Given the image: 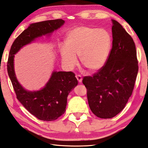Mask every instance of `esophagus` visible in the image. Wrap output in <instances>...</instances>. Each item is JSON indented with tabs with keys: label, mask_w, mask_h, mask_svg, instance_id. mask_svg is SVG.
Listing matches in <instances>:
<instances>
[{
	"label": "esophagus",
	"mask_w": 148,
	"mask_h": 148,
	"mask_svg": "<svg viewBox=\"0 0 148 148\" xmlns=\"http://www.w3.org/2000/svg\"><path fill=\"white\" fill-rule=\"evenodd\" d=\"M76 79H77V81H78L79 83H81L82 82V77L81 76H80V75L76 74Z\"/></svg>",
	"instance_id": "obj_1"
}]
</instances>
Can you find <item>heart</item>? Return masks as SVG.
I'll use <instances>...</instances> for the list:
<instances>
[{"label":"heart","instance_id":"1","mask_svg":"<svg viewBox=\"0 0 148 148\" xmlns=\"http://www.w3.org/2000/svg\"><path fill=\"white\" fill-rule=\"evenodd\" d=\"M111 40L108 32L102 29L79 26L69 32L66 46L61 48L63 63L72 69L79 56L82 65L90 71H96L106 63L111 47Z\"/></svg>","mask_w":148,"mask_h":148}]
</instances>
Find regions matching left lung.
Instances as JSON below:
<instances>
[{
	"label": "left lung",
	"mask_w": 148,
	"mask_h": 148,
	"mask_svg": "<svg viewBox=\"0 0 148 148\" xmlns=\"http://www.w3.org/2000/svg\"><path fill=\"white\" fill-rule=\"evenodd\" d=\"M112 22V47L106 64L82 81L90 109L100 119H111L122 111L132 95L138 71L133 38L119 23Z\"/></svg>",
	"instance_id": "1"
}]
</instances>
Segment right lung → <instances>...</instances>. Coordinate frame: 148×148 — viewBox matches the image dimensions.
Segmentation results:
<instances>
[{"label": "right lung", "instance_id": "obj_1", "mask_svg": "<svg viewBox=\"0 0 148 148\" xmlns=\"http://www.w3.org/2000/svg\"><path fill=\"white\" fill-rule=\"evenodd\" d=\"M64 23L65 21L59 18L31 24L15 39L10 51L7 70L17 98L32 114L41 120H55L64 114L67 96L77 85V80L72 72L53 71L44 88L37 91H28L16 77L14 55L23 46L37 37L52 33Z\"/></svg>", "mask_w": 148, "mask_h": 148}]
</instances>
